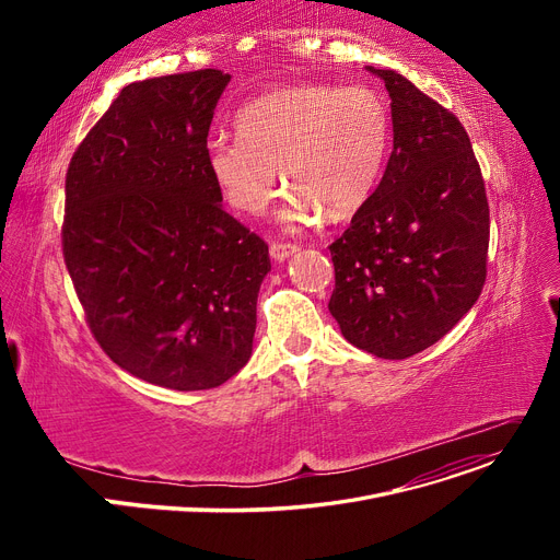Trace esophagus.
Masks as SVG:
<instances>
[{
  "label": "esophagus",
  "instance_id": "34e87169",
  "mask_svg": "<svg viewBox=\"0 0 560 560\" xmlns=\"http://www.w3.org/2000/svg\"><path fill=\"white\" fill-rule=\"evenodd\" d=\"M298 245H290V243H272L270 245V256L275 258V260H285V258H290L292 254H298Z\"/></svg>",
  "mask_w": 560,
  "mask_h": 560
}]
</instances>
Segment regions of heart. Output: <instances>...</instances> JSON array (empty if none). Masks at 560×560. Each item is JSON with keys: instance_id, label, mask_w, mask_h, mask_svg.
Here are the masks:
<instances>
[{"instance_id": "obj_1", "label": "heart", "mask_w": 560, "mask_h": 560, "mask_svg": "<svg viewBox=\"0 0 560 560\" xmlns=\"http://www.w3.org/2000/svg\"><path fill=\"white\" fill-rule=\"evenodd\" d=\"M238 142L218 138L206 165L224 201L260 213L277 195V170L290 186L288 224L354 218L368 203L390 142L386 100L365 85L295 83L275 88L235 115Z\"/></svg>"}]
</instances>
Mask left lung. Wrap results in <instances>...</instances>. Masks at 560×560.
<instances>
[{
	"label": "left lung",
	"instance_id": "left-lung-1",
	"mask_svg": "<svg viewBox=\"0 0 560 560\" xmlns=\"http://www.w3.org/2000/svg\"><path fill=\"white\" fill-rule=\"evenodd\" d=\"M384 79L393 152L381 184L329 247V311L342 336L378 359H408L475 306L486 283L490 209L458 117L395 70Z\"/></svg>",
	"mask_w": 560,
	"mask_h": 560
}]
</instances>
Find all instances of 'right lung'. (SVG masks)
I'll return each mask as SVG.
<instances>
[{
	"label": "right lung",
	"instance_id": "obj_1",
	"mask_svg": "<svg viewBox=\"0 0 560 560\" xmlns=\"http://www.w3.org/2000/svg\"><path fill=\"white\" fill-rule=\"evenodd\" d=\"M231 74L129 83L66 176L63 256L88 327L113 363L170 390L241 372L270 254L222 209L206 138Z\"/></svg>",
	"mask_w": 560,
	"mask_h": 560
}]
</instances>
